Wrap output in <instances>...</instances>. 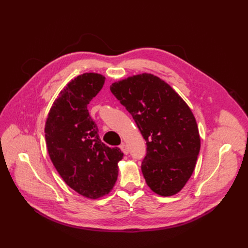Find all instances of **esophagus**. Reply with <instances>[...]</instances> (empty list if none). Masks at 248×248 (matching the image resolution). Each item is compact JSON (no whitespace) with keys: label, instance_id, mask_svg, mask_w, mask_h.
Instances as JSON below:
<instances>
[{"label":"esophagus","instance_id":"1","mask_svg":"<svg viewBox=\"0 0 248 248\" xmlns=\"http://www.w3.org/2000/svg\"><path fill=\"white\" fill-rule=\"evenodd\" d=\"M120 148H121V150L123 151V153H124V155H128V152H129V150H128V147H127V145H126L125 143H122V144L120 145Z\"/></svg>","mask_w":248,"mask_h":248}]
</instances>
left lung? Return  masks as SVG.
<instances>
[{
  "label": "left lung",
  "mask_w": 248,
  "mask_h": 248,
  "mask_svg": "<svg viewBox=\"0 0 248 248\" xmlns=\"http://www.w3.org/2000/svg\"><path fill=\"white\" fill-rule=\"evenodd\" d=\"M110 90L146 141L141 170L150 190L162 197L181 192L194 172L201 147L190 107L168 82L151 74L115 81Z\"/></svg>",
  "instance_id": "left-lung-1"
}]
</instances>
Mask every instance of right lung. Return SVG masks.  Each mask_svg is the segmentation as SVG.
<instances>
[{"label": "right lung", "instance_id": "obj_1", "mask_svg": "<svg viewBox=\"0 0 248 248\" xmlns=\"http://www.w3.org/2000/svg\"><path fill=\"white\" fill-rule=\"evenodd\" d=\"M106 78L86 73L58 93L45 122V141L57 172L74 191L88 199L108 195L118 178L123 152L105 145L88 104L102 90Z\"/></svg>", "mask_w": 248, "mask_h": 248}]
</instances>
